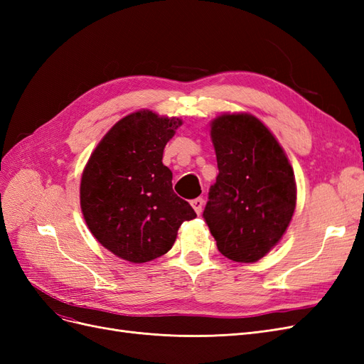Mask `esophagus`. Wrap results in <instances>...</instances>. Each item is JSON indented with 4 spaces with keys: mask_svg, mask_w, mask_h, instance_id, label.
<instances>
[{
    "mask_svg": "<svg viewBox=\"0 0 364 364\" xmlns=\"http://www.w3.org/2000/svg\"><path fill=\"white\" fill-rule=\"evenodd\" d=\"M203 203H205V200L202 199V197H197V199H194V200H191V205H193V208H194V211L197 213V214H202V209H203Z\"/></svg>",
    "mask_w": 364,
    "mask_h": 364,
    "instance_id": "esophagus-1",
    "label": "esophagus"
}]
</instances>
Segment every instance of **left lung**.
Returning <instances> with one entry per match:
<instances>
[{
	"label": "left lung",
	"instance_id": "8db88e82",
	"mask_svg": "<svg viewBox=\"0 0 364 364\" xmlns=\"http://www.w3.org/2000/svg\"><path fill=\"white\" fill-rule=\"evenodd\" d=\"M211 138L218 176L209 188L203 218L222 255L257 262L291 222L293 168L272 132L250 114L217 117Z\"/></svg>",
	"mask_w": 364,
	"mask_h": 364
}]
</instances>
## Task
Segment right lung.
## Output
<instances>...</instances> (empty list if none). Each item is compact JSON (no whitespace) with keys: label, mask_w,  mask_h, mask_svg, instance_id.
I'll list each match as a JSON object with an SVG mask.
<instances>
[{"label":"right lung","mask_w":364,"mask_h":364,"mask_svg":"<svg viewBox=\"0 0 364 364\" xmlns=\"http://www.w3.org/2000/svg\"><path fill=\"white\" fill-rule=\"evenodd\" d=\"M179 118L138 111L121 118L92 151L82 174L80 206L98 243L130 262L167 253L186 220L188 202L173 191V173L162 164Z\"/></svg>","instance_id":"add662e5"}]
</instances>
